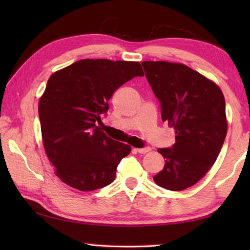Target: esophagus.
<instances>
[{
  "label": "esophagus",
  "mask_w": 250,
  "mask_h": 250,
  "mask_svg": "<svg viewBox=\"0 0 250 250\" xmlns=\"http://www.w3.org/2000/svg\"><path fill=\"white\" fill-rule=\"evenodd\" d=\"M134 150L137 151L138 153H146V152H149L151 150V147L146 146V147H140V149H134Z\"/></svg>",
  "instance_id": "34e87169"
}]
</instances>
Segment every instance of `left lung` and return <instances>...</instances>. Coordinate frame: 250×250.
Listing matches in <instances>:
<instances>
[{"mask_svg":"<svg viewBox=\"0 0 250 250\" xmlns=\"http://www.w3.org/2000/svg\"><path fill=\"white\" fill-rule=\"evenodd\" d=\"M146 80L161 104L162 121L175 130V143L158 149L166 159L153 176L161 188L183 191L213 167L227 133L225 99L217 84L189 67L143 62Z\"/></svg>","mask_w":250,"mask_h":250,"instance_id":"1","label":"left lung"}]
</instances>
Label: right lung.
<instances>
[{"mask_svg":"<svg viewBox=\"0 0 250 250\" xmlns=\"http://www.w3.org/2000/svg\"><path fill=\"white\" fill-rule=\"evenodd\" d=\"M135 62L82 59L50 76L39 104L46 154L64 183L83 192L112 183L131 147L101 131L115 90L143 76Z\"/></svg>","mask_w":250,"mask_h":250,"instance_id":"right-lung-1","label":"right lung"}]
</instances>
